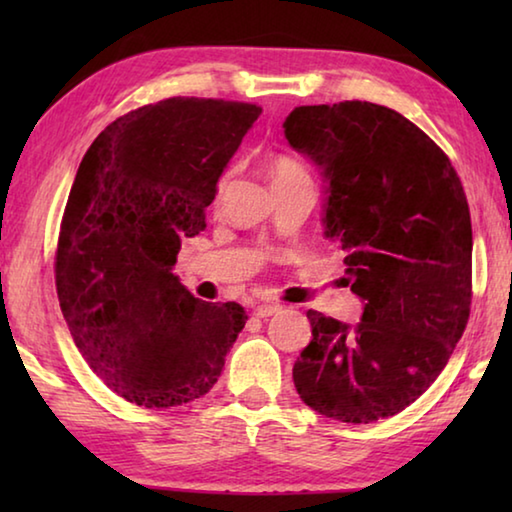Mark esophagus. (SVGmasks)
<instances>
[{"mask_svg": "<svg viewBox=\"0 0 512 512\" xmlns=\"http://www.w3.org/2000/svg\"><path fill=\"white\" fill-rule=\"evenodd\" d=\"M280 309H282V307L277 305V302H264V305H257V307H255V316L268 318V316L277 314V311H280Z\"/></svg>", "mask_w": 512, "mask_h": 512, "instance_id": "obj_1", "label": "esophagus"}]
</instances>
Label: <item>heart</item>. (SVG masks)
<instances>
[{"label": "heart", "instance_id": "1", "mask_svg": "<svg viewBox=\"0 0 512 512\" xmlns=\"http://www.w3.org/2000/svg\"><path fill=\"white\" fill-rule=\"evenodd\" d=\"M268 176H271V183L277 185V183H287V180H293V178H305L307 171L302 169L296 160L275 158L271 160V164H268ZM225 185H228V178L223 176L219 180V185H216V196L223 194Z\"/></svg>", "mask_w": 512, "mask_h": 512}]
</instances>
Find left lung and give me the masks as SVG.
Segmentation results:
<instances>
[{"mask_svg": "<svg viewBox=\"0 0 512 512\" xmlns=\"http://www.w3.org/2000/svg\"><path fill=\"white\" fill-rule=\"evenodd\" d=\"M291 149L325 183V237L345 253L357 325L309 309L311 341L293 366L300 400L368 424L404 411L461 341L472 302V223L461 180L429 135L386 106H298Z\"/></svg>", "mask_w": 512, "mask_h": 512, "instance_id": "obj_1", "label": "left lung"}]
</instances>
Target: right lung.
<instances>
[{
    "label": "right lung",
    "instance_id": "1",
    "mask_svg": "<svg viewBox=\"0 0 512 512\" xmlns=\"http://www.w3.org/2000/svg\"><path fill=\"white\" fill-rule=\"evenodd\" d=\"M259 112L223 99L151 103L112 121L76 171L56 253L60 309L97 377L144 409L203 397L248 320L237 302L194 298L173 266Z\"/></svg>",
    "mask_w": 512,
    "mask_h": 512
}]
</instances>
